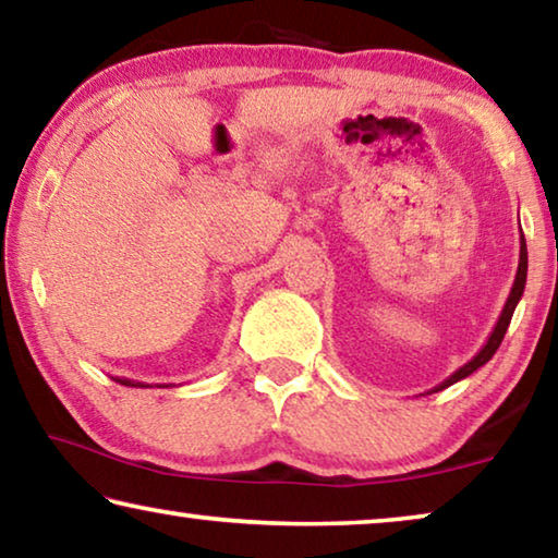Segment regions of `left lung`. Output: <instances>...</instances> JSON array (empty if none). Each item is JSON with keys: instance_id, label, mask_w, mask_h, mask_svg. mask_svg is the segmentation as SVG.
I'll list each match as a JSON object with an SVG mask.
<instances>
[{"instance_id": "8db88e82", "label": "left lung", "mask_w": 558, "mask_h": 558, "mask_svg": "<svg viewBox=\"0 0 558 558\" xmlns=\"http://www.w3.org/2000/svg\"><path fill=\"white\" fill-rule=\"evenodd\" d=\"M526 270H529V253H526V240H523V232H521L519 270H517V278H513V288H511V293H509V301H506L501 315H498V323L494 326L492 336H488V340L484 343V348H481V351H478L476 355H473V359H471L469 363L461 365L459 371H453L451 376H448V378L444 380V384H438L434 390H430V393H438V390H444V388H448V386L459 384V380L469 378L473 371H478L481 365H486L488 361L494 359V353L498 351V345H501V340H504V336H506V328H509L511 315H513V311H517V305H519V301H521L523 288H526Z\"/></svg>"}]
</instances>
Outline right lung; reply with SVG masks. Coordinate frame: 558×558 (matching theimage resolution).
Here are the masks:
<instances>
[{
  "instance_id": "add662e5",
  "label": "right lung",
  "mask_w": 558,
  "mask_h": 558,
  "mask_svg": "<svg viewBox=\"0 0 558 558\" xmlns=\"http://www.w3.org/2000/svg\"><path fill=\"white\" fill-rule=\"evenodd\" d=\"M120 386H132V388H145V384H140V380H130V378H114Z\"/></svg>"
}]
</instances>
